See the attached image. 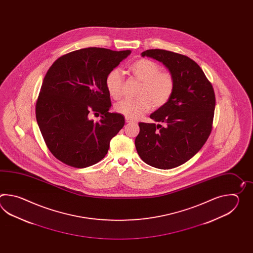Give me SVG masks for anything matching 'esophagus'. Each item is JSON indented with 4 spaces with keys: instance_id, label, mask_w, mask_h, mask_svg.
Here are the masks:
<instances>
[{
    "instance_id": "1",
    "label": "esophagus",
    "mask_w": 253,
    "mask_h": 253,
    "mask_svg": "<svg viewBox=\"0 0 253 253\" xmlns=\"http://www.w3.org/2000/svg\"><path fill=\"white\" fill-rule=\"evenodd\" d=\"M126 123H134L135 120H134V119H130L128 117H126Z\"/></svg>"
}]
</instances>
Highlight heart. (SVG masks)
Listing matches in <instances>:
<instances>
[{"label":"heart","mask_w":253,"mask_h":253,"mask_svg":"<svg viewBox=\"0 0 253 253\" xmlns=\"http://www.w3.org/2000/svg\"><path fill=\"white\" fill-rule=\"evenodd\" d=\"M129 71L136 80L141 81L136 98H125L116 104L117 112L138 119L150 110L165 106L171 98L174 89L172 76L167 71H160L159 65L148 59H140L129 66ZM106 87L108 94L115 99L122 96L124 76L119 69H113L106 77Z\"/></svg>","instance_id":"1"}]
</instances>
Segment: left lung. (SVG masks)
<instances>
[{
    "instance_id": "left-lung-1",
    "label": "left lung",
    "mask_w": 253,
    "mask_h": 253,
    "mask_svg": "<svg viewBox=\"0 0 253 253\" xmlns=\"http://www.w3.org/2000/svg\"><path fill=\"white\" fill-rule=\"evenodd\" d=\"M141 56L165 65L174 81L169 101L150 115L156 123L140 122L134 145L141 159L158 169H171L199 152L211 131L215 95L210 81L193 59L165 49Z\"/></svg>"
}]
</instances>
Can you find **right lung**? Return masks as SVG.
I'll list each match as a JSON object with an SVG mask.
<instances>
[{
    "label": "right lung",
    "instance_id": "right-lung-1",
    "mask_svg": "<svg viewBox=\"0 0 253 253\" xmlns=\"http://www.w3.org/2000/svg\"><path fill=\"white\" fill-rule=\"evenodd\" d=\"M131 54L130 49L86 48L60 57L44 77L36 103L43 139L57 159L77 168L102 160L110 140L124 126V117L108 112L106 77ZM92 110L102 119L95 123Z\"/></svg>",
    "mask_w": 253,
    "mask_h": 253
}]
</instances>
